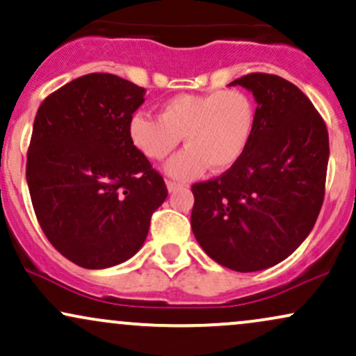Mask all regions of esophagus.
<instances>
[{"label":"esophagus","instance_id":"34e87169","mask_svg":"<svg viewBox=\"0 0 356 356\" xmlns=\"http://www.w3.org/2000/svg\"><path fill=\"white\" fill-rule=\"evenodd\" d=\"M166 186H168V191H175V190H178V188H181L185 185H183V183L173 181V179H166Z\"/></svg>","mask_w":356,"mask_h":356}]
</instances>
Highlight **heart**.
Wrapping results in <instances>:
<instances>
[{
    "mask_svg": "<svg viewBox=\"0 0 356 356\" xmlns=\"http://www.w3.org/2000/svg\"><path fill=\"white\" fill-rule=\"evenodd\" d=\"M257 124V106L245 91L223 90L204 95H178L166 99L161 115L138 111L129 120L133 145L149 160H163L185 138L181 149L166 165L170 177L196 178L204 170L225 171L240 161Z\"/></svg>",
    "mask_w": 356,
    "mask_h": 356,
    "instance_id": "1",
    "label": "heart"
}]
</instances>
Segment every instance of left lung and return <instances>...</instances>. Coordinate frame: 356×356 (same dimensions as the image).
<instances>
[{"mask_svg":"<svg viewBox=\"0 0 356 356\" xmlns=\"http://www.w3.org/2000/svg\"><path fill=\"white\" fill-rule=\"evenodd\" d=\"M257 99L248 149L220 177L195 183L191 228L204 253L229 270L258 271L290 257L325 198L328 129L308 96L268 73L235 79Z\"/></svg>","mask_w":356,"mask_h":356,"instance_id":"8db88e82","label":"left lung"}]
</instances>
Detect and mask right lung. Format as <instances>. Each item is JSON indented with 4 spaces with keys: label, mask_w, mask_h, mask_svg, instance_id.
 <instances>
[{
    "label": "right lung",
    "mask_w": 356,
    "mask_h": 356,
    "mask_svg": "<svg viewBox=\"0 0 356 356\" xmlns=\"http://www.w3.org/2000/svg\"><path fill=\"white\" fill-rule=\"evenodd\" d=\"M145 88L90 73L40 104L26 160L38 223L54 248L88 270L135 254L168 196L165 179L129 138Z\"/></svg>",
    "instance_id": "right-lung-1"
}]
</instances>
